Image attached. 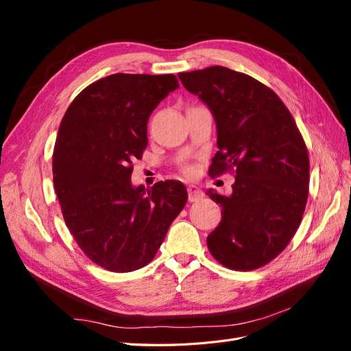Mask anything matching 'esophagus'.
Here are the masks:
<instances>
[{"mask_svg":"<svg viewBox=\"0 0 351 351\" xmlns=\"http://www.w3.org/2000/svg\"><path fill=\"white\" fill-rule=\"evenodd\" d=\"M187 193H189V200L190 202H197V200H200L202 197L205 196L204 192H202V190L199 187H196V186H189L187 187Z\"/></svg>","mask_w":351,"mask_h":351,"instance_id":"obj_1","label":"esophagus"}]
</instances>
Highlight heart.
<instances>
[{"label":"heart","mask_w":351,"mask_h":351,"mask_svg":"<svg viewBox=\"0 0 351 351\" xmlns=\"http://www.w3.org/2000/svg\"><path fill=\"white\" fill-rule=\"evenodd\" d=\"M182 173H183L186 177H193V174H195V167H193V165H183V167H182Z\"/></svg>","instance_id":"obj_1"}]
</instances>
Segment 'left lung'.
<instances>
[{"label": "left lung", "instance_id": "obj_1", "mask_svg": "<svg viewBox=\"0 0 351 351\" xmlns=\"http://www.w3.org/2000/svg\"><path fill=\"white\" fill-rule=\"evenodd\" d=\"M183 86L214 114L218 152L210 177L234 173L232 195L208 192L222 208L206 239L221 265L253 271L287 247L309 196V154L280 97L249 74L214 66L180 73Z\"/></svg>", "mask_w": 351, "mask_h": 351}]
</instances>
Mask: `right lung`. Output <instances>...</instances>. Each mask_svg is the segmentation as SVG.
Segmentation results:
<instances>
[{"mask_svg":"<svg viewBox=\"0 0 351 351\" xmlns=\"http://www.w3.org/2000/svg\"><path fill=\"white\" fill-rule=\"evenodd\" d=\"M174 74L115 73L84 88L62 117L52 154L62 218L101 268L132 272L149 263L187 202L176 180L133 187V159L147 146V120Z\"/></svg>","mask_w":351,"mask_h":351,"instance_id":"add662e5","label":"right lung"}]
</instances>
